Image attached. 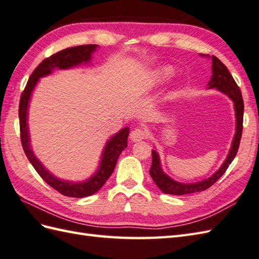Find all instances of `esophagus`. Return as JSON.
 <instances>
[{
	"instance_id": "1",
	"label": "esophagus",
	"mask_w": 259,
	"mask_h": 259,
	"mask_svg": "<svg viewBox=\"0 0 259 259\" xmlns=\"http://www.w3.org/2000/svg\"><path fill=\"white\" fill-rule=\"evenodd\" d=\"M147 137H148L147 131L144 130L143 128H136V129L132 130L131 134H130V139L132 141H135V142L144 140Z\"/></svg>"
}]
</instances>
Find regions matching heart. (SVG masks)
<instances>
[{
    "label": "heart",
    "mask_w": 259,
    "mask_h": 259,
    "mask_svg": "<svg viewBox=\"0 0 259 259\" xmlns=\"http://www.w3.org/2000/svg\"><path fill=\"white\" fill-rule=\"evenodd\" d=\"M171 74H172V69L170 67H165V68H162L161 70L158 71L157 77L159 78L160 80H162V79H164V78L169 77Z\"/></svg>",
    "instance_id": "b5f03b06"
}]
</instances>
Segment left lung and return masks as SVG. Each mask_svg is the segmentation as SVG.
Wrapping results in <instances>:
<instances>
[{
    "instance_id": "1",
    "label": "left lung",
    "mask_w": 259,
    "mask_h": 259,
    "mask_svg": "<svg viewBox=\"0 0 259 259\" xmlns=\"http://www.w3.org/2000/svg\"><path fill=\"white\" fill-rule=\"evenodd\" d=\"M212 69L213 75L211 80H209L208 85L209 88H218L222 93L227 95L233 101L234 106H235L236 111V134L234 137V141L232 144V149L230 153L227 155V159L221 166V169L213 174V177L205 180V181L193 183V184H182L173 181L166 174L163 173L160 165V159L158 153L152 150V164L150 167V176H151L154 183L158 185V188L165 194H173V195H184V194H191L196 193V192L205 191L208 188L218 181V180L223 176L227 167L230 166L234 158L236 157V153L238 151L240 138H242L243 132V115H244V100L242 97V92H240L239 87L237 86L236 81L234 80L233 76L228 71L226 66L222 63L218 57L212 56Z\"/></svg>"
}]
</instances>
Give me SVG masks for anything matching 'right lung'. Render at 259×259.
I'll list each match as a JSON object with an SVG mask.
<instances>
[{
	"mask_svg": "<svg viewBox=\"0 0 259 259\" xmlns=\"http://www.w3.org/2000/svg\"><path fill=\"white\" fill-rule=\"evenodd\" d=\"M96 47H97V45L94 44L69 47L45 58L44 61L34 69L25 88L23 90L20 99V132L24 152H25L27 159L34 166L36 172L39 174V177L43 179L48 185L52 186L53 189H55L61 194L69 197H85L93 195L96 192H98L100 190L101 186L106 183L107 180L109 179V177L112 174L113 170H115V166L120 153H121L122 150L124 148H127L128 146L127 141L129 136V128L127 127L122 129L121 131H119L115 137H112V139L110 141H108L104 154H102L99 170L92 179H89L88 181L83 183L66 182L53 177L52 174L39 163V161L35 157L31 147H29V137L26 123L27 105L29 97H31L32 90L34 89L39 77L51 74L52 70L55 68H69L82 62H88L90 59V55H92V53L96 50Z\"/></svg>",
	"mask_w": 259,
	"mask_h": 259,
	"instance_id": "right-lung-1",
	"label": "right lung"
}]
</instances>
